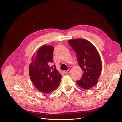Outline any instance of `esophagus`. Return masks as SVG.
Here are the masks:
<instances>
[{"label":"esophagus","mask_w":122,"mask_h":122,"mask_svg":"<svg viewBox=\"0 0 122 122\" xmlns=\"http://www.w3.org/2000/svg\"><path fill=\"white\" fill-rule=\"evenodd\" d=\"M70 71H71V70L70 69H69L67 71H64L63 72H64V74H69L70 72Z\"/></svg>","instance_id":"1"}]
</instances>
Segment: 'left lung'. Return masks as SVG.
<instances>
[{
  "mask_svg": "<svg viewBox=\"0 0 122 122\" xmlns=\"http://www.w3.org/2000/svg\"><path fill=\"white\" fill-rule=\"evenodd\" d=\"M68 42L76 52L78 63L83 71L77 84L84 89H91L97 83L102 71L100 54L93 44L86 39H71Z\"/></svg>",
  "mask_w": 122,
  "mask_h": 122,
  "instance_id": "left-lung-1",
  "label": "left lung"
}]
</instances>
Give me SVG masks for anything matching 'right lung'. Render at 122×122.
Instances as JSON below:
<instances>
[{
    "label": "right lung",
    "mask_w": 122,
    "mask_h": 122,
    "mask_svg": "<svg viewBox=\"0 0 122 122\" xmlns=\"http://www.w3.org/2000/svg\"><path fill=\"white\" fill-rule=\"evenodd\" d=\"M53 46L45 45L32 56L29 65V76L35 86L39 91L48 94L56 89L60 82L61 74L52 65Z\"/></svg>",
    "instance_id": "obj_1"
}]
</instances>
